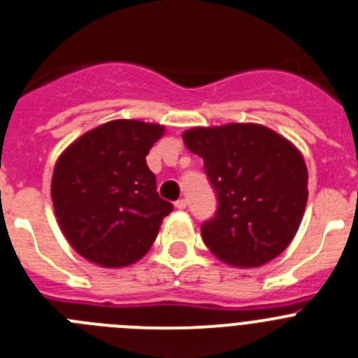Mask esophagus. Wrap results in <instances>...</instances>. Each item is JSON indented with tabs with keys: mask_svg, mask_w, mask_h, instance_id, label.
I'll return each mask as SVG.
<instances>
[{
	"mask_svg": "<svg viewBox=\"0 0 358 358\" xmlns=\"http://www.w3.org/2000/svg\"><path fill=\"white\" fill-rule=\"evenodd\" d=\"M176 208H177V210H186V201H185V199H179V201L176 202Z\"/></svg>",
	"mask_w": 358,
	"mask_h": 358,
	"instance_id": "34e87169",
	"label": "esophagus"
}]
</instances>
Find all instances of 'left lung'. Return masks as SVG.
<instances>
[{"label":"left lung","mask_w":358,"mask_h":358,"mask_svg":"<svg viewBox=\"0 0 358 358\" xmlns=\"http://www.w3.org/2000/svg\"><path fill=\"white\" fill-rule=\"evenodd\" d=\"M204 159L218 197L202 224L206 248L231 267H262L289 248L305 215L308 170L299 148L260 123H226L182 132Z\"/></svg>","instance_id":"obj_1"}]
</instances>
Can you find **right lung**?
<instances>
[{
  "mask_svg": "<svg viewBox=\"0 0 358 358\" xmlns=\"http://www.w3.org/2000/svg\"><path fill=\"white\" fill-rule=\"evenodd\" d=\"M164 125L113 120L64 148L52 176V202L62 235L82 258L106 268L141 260L172 204L157 195L148 150Z\"/></svg>",
  "mask_w": 358,
  "mask_h": 358,
  "instance_id": "1",
  "label": "right lung"
}]
</instances>
